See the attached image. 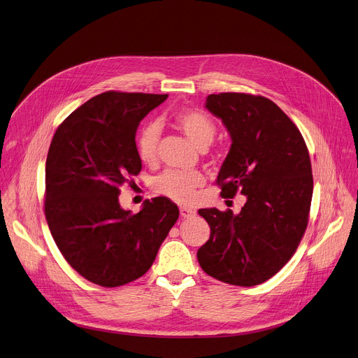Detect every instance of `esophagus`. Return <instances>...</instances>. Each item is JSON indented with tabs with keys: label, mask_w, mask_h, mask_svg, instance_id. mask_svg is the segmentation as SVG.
<instances>
[{
	"label": "esophagus",
	"mask_w": 358,
	"mask_h": 358,
	"mask_svg": "<svg viewBox=\"0 0 358 358\" xmlns=\"http://www.w3.org/2000/svg\"><path fill=\"white\" fill-rule=\"evenodd\" d=\"M180 214L184 218H191V217L196 215V211H192V210H189L187 207H180Z\"/></svg>",
	"instance_id": "esophagus-1"
}]
</instances>
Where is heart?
<instances>
[{"mask_svg":"<svg viewBox=\"0 0 358 358\" xmlns=\"http://www.w3.org/2000/svg\"><path fill=\"white\" fill-rule=\"evenodd\" d=\"M174 122L199 148L208 147L215 136L214 122L203 113L184 110L174 115ZM159 141V125L150 122L141 128L136 140L140 159L147 164L155 161ZM206 176L199 170H167L154 180V189L178 204H189L196 199L197 188L203 187Z\"/></svg>","mask_w":358,"mask_h":358,"instance_id":"b5f03b06","label":"heart"}]
</instances>
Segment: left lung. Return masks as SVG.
<instances>
[{"label": "left lung", "instance_id": "obj_1", "mask_svg": "<svg viewBox=\"0 0 358 358\" xmlns=\"http://www.w3.org/2000/svg\"><path fill=\"white\" fill-rule=\"evenodd\" d=\"M206 108L231 137L217 177L221 197L233 199L240 191L247 201L238 214L199 210L211 233L197 258L208 275L252 287L287 264L307 229L313 197L310 154L296 124L266 96L211 94Z\"/></svg>", "mask_w": 358, "mask_h": 358}]
</instances>
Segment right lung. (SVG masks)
<instances>
[{"mask_svg":"<svg viewBox=\"0 0 358 358\" xmlns=\"http://www.w3.org/2000/svg\"><path fill=\"white\" fill-rule=\"evenodd\" d=\"M167 94L107 91L92 96L57 128L45 162V218L67 263L88 281L118 287L152 266L180 211L166 197L133 214L120 187L141 171L140 121Z\"/></svg>","mask_w":358,"mask_h":358,"instance_id":"1","label":"right lung"}]
</instances>
